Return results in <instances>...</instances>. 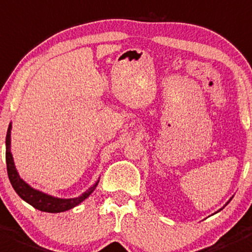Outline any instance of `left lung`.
Masks as SVG:
<instances>
[{
    "label": "left lung",
    "instance_id": "obj_1",
    "mask_svg": "<svg viewBox=\"0 0 252 252\" xmlns=\"http://www.w3.org/2000/svg\"><path fill=\"white\" fill-rule=\"evenodd\" d=\"M228 203H229V202H228ZM228 203H226V204H228ZM226 204H225V206H226ZM221 209H223V208H221ZM219 211H220V209H219ZM219 211H218V212H219Z\"/></svg>",
    "mask_w": 252,
    "mask_h": 252
}]
</instances>
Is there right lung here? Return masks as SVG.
<instances>
[{
    "instance_id": "1",
    "label": "right lung",
    "mask_w": 252,
    "mask_h": 252,
    "mask_svg": "<svg viewBox=\"0 0 252 252\" xmlns=\"http://www.w3.org/2000/svg\"><path fill=\"white\" fill-rule=\"evenodd\" d=\"M11 129L12 124H9L8 130H7L6 135V163H7V173H8V178L11 181L12 187L14 188V191L17 192L19 197L27 203L33 206L35 209H39L41 212H48V213H60V212L69 211V209L74 208V207L79 206L81 202H84L92 192L94 191V188L98 185L99 180L94 183L92 187H90L85 193L81 196L76 197V198H58V197H53L50 194H46L44 192L34 189L33 187L24 182L21 177H19L17 168L14 166L13 158H12L11 153Z\"/></svg>"
}]
</instances>
